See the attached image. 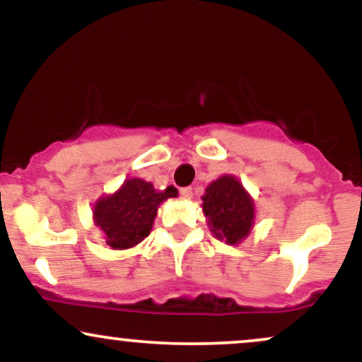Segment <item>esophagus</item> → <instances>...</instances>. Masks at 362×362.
<instances>
[{"label":"esophagus","instance_id":"34e87169","mask_svg":"<svg viewBox=\"0 0 362 362\" xmlns=\"http://www.w3.org/2000/svg\"><path fill=\"white\" fill-rule=\"evenodd\" d=\"M180 195L184 199H187V201H189V199H192L194 197L192 187H184V189H180Z\"/></svg>","mask_w":362,"mask_h":362}]
</instances>
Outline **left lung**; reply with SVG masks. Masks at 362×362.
Segmentation results:
<instances>
[{"label": "left lung", "instance_id": "8db88e82", "mask_svg": "<svg viewBox=\"0 0 362 362\" xmlns=\"http://www.w3.org/2000/svg\"><path fill=\"white\" fill-rule=\"evenodd\" d=\"M202 213L216 238L228 245L242 243L255 224V202L235 175H221L207 185Z\"/></svg>", "mask_w": 362, "mask_h": 362}]
</instances>
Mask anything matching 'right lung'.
<instances>
[{"label": "right lung", "mask_w": 362, "mask_h": 362, "mask_svg": "<svg viewBox=\"0 0 362 362\" xmlns=\"http://www.w3.org/2000/svg\"><path fill=\"white\" fill-rule=\"evenodd\" d=\"M175 187L156 190L143 178H126L114 194H103L93 204V223L114 250H127L143 242L151 231L158 207L177 197Z\"/></svg>", "instance_id": "add662e5"}]
</instances>
